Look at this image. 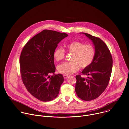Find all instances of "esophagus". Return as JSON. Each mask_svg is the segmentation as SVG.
<instances>
[{
	"instance_id": "esophagus-1",
	"label": "esophagus",
	"mask_w": 129,
	"mask_h": 129,
	"mask_svg": "<svg viewBox=\"0 0 129 129\" xmlns=\"http://www.w3.org/2000/svg\"><path fill=\"white\" fill-rule=\"evenodd\" d=\"M63 77L64 79H67V78H68V76L66 75H63Z\"/></svg>"
}]
</instances>
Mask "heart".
Here are the masks:
<instances>
[{
    "label": "heart",
    "mask_w": 129,
    "mask_h": 129,
    "mask_svg": "<svg viewBox=\"0 0 129 129\" xmlns=\"http://www.w3.org/2000/svg\"><path fill=\"white\" fill-rule=\"evenodd\" d=\"M66 50L72 53L71 61L65 62L58 66V71L62 74L68 75L76 72L79 68L89 66L95 56V49L91 44H85L81 42H73L65 45ZM65 50L59 47L53 52V57L57 61L63 60L65 56Z\"/></svg>",
    "instance_id": "b5f03b06"
}]
</instances>
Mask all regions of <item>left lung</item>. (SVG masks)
Segmentation results:
<instances>
[{
	"label": "left lung",
	"instance_id": "8db88e82",
	"mask_svg": "<svg viewBox=\"0 0 129 129\" xmlns=\"http://www.w3.org/2000/svg\"><path fill=\"white\" fill-rule=\"evenodd\" d=\"M92 42L95 48L93 62L82 71L87 78L76 76V92L81 99L89 101L98 98L107 88L111 77L113 60L110 51L100 38L82 33Z\"/></svg>",
	"mask_w": 129,
	"mask_h": 129
}]
</instances>
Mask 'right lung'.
Here are the masks:
<instances>
[{"instance_id":"obj_1","label":"right lung","mask_w":129,"mask_h":129,"mask_svg":"<svg viewBox=\"0 0 129 129\" xmlns=\"http://www.w3.org/2000/svg\"><path fill=\"white\" fill-rule=\"evenodd\" d=\"M67 36L65 33L45 29L33 37L22 49L20 57L22 82L29 92L41 101H52L59 94L64 79L62 74H54L53 52Z\"/></svg>"}]
</instances>
